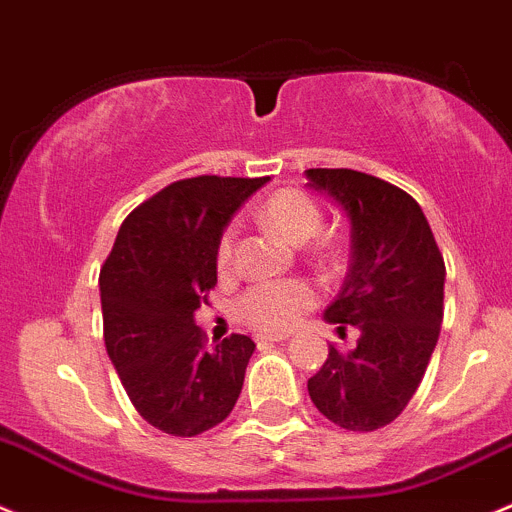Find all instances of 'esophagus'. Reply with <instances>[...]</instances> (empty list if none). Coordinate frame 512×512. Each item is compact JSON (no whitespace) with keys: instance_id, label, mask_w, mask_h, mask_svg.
I'll list each match as a JSON object with an SVG mask.
<instances>
[{"instance_id":"34e87169","label":"esophagus","mask_w":512,"mask_h":512,"mask_svg":"<svg viewBox=\"0 0 512 512\" xmlns=\"http://www.w3.org/2000/svg\"><path fill=\"white\" fill-rule=\"evenodd\" d=\"M290 335H260L257 337V345H272V342H282Z\"/></svg>"}]
</instances>
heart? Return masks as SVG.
<instances>
[{"instance_id": "heart-1", "label": "heart", "mask_w": 512, "mask_h": 512, "mask_svg": "<svg viewBox=\"0 0 512 512\" xmlns=\"http://www.w3.org/2000/svg\"><path fill=\"white\" fill-rule=\"evenodd\" d=\"M260 217L267 227L285 237L290 245L312 240L322 227V212L310 195L302 190H277L260 207ZM235 232H222L217 242V267L222 272L232 262ZM315 302V290L305 280H272L250 287L237 302V315L255 330H287L297 317Z\"/></svg>"}]
</instances>
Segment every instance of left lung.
<instances>
[{
	"label": "left lung",
	"instance_id": "obj_1",
	"mask_svg": "<svg viewBox=\"0 0 512 512\" xmlns=\"http://www.w3.org/2000/svg\"><path fill=\"white\" fill-rule=\"evenodd\" d=\"M305 177L350 222V270L325 320L360 330L350 352L330 345L307 393L327 420L370 433L393 423L423 380L443 322L445 262L423 210L400 187L355 170Z\"/></svg>",
	"mask_w": 512,
	"mask_h": 512
}]
</instances>
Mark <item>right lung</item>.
I'll return each instance as SVG.
<instances>
[{
	"label": "right lung",
	"instance_id": "add662e5",
	"mask_svg": "<svg viewBox=\"0 0 512 512\" xmlns=\"http://www.w3.org/2000/svg\"><path fill=\"white\" fill-rule=\"evenodd\" d=\"M267 177L172 182L127 215L99 272L104 345L137 413L195 438L235 408L255 342L205 347L197 307L217 285V242Z\"/></svg>",
	"mask_w": 512,
	"mask_h": 512
}]
</instances>
